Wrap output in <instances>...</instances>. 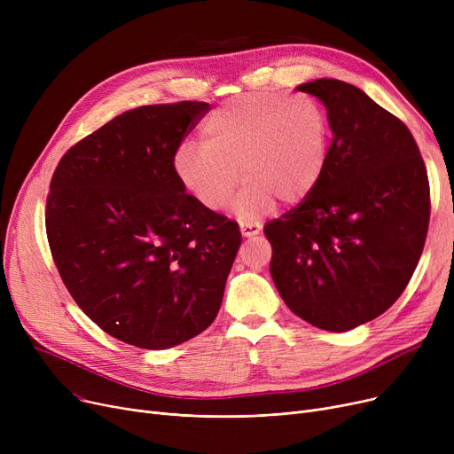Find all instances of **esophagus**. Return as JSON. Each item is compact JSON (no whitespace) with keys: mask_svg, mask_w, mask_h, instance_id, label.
<instances>
[{"mask_svg":"<svg viewBox=\"0 0 454 454\" xmlns=\"http://www.w3.org/2000/svg\"><path fill=\"white\" fill-rule=\"evenodd\" d=\"M241 235L243 237H254V235H257L259 233V230H261V226L257 224V223H241Z\"/></svg>","mask_w":454,"mask_h":454,"instance_id":"obj_1","label":"esophagus"}]
</instances>
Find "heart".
I'll return each instance as SVG.
<instances>
[{"label":"heart","instance_id":"1","mask_svg":"<svg viewBox=\"0 0 454 454\" xmlns=\"http://www.w3.org/2000/svg\"><path fill=\"white\" fill-rule=\"evenodd\" d=\"M327 134L324 110L307 95L247 93L215 108L200 125V145L182 143L173 167L211 211L230 202L243 175L248 182L235 209L254 219L276 200L293 206L311 193L325 167Z\"/></svg>","mask_w":454,"mask_h":454}]
</instances>
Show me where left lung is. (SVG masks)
<instances>
[{"instance_id": "1", "label": "left lung", "mask_w": 454, "mask_h": 454, "mask_svg": "<svg viewBox=\"0 0 454 454\" xmlns=\"http://www.w3.org/2000/svg\"><path fill=\"white\" fill-rule=\"evenodd\" d=\"M333 141L317 187L267 223L270 274L283 301L325 331L366 324L401 296L423 252L431 189L401 119L353 84L317 79Z\"/></svg>"}]
</instances>
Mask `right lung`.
<instances>
[{
    "label": "right lung",
    "instance_id": "add662e5",
    "mask_svg": "<svg viewBox=\"0 0 454 454\" xmlns=\"http://www.w3.org/2000/svg\"><path fill=\"white\" fill-rule=\"evenodd\" d=\"M209 110H129L75 143L53 173L45 231L59 274L90 320L130 346H178L221 309L239 226L187 195L173 167Z\"/></svg>",
    "mask_w": 454,
    "mask_h": 454
}]
</instances>
